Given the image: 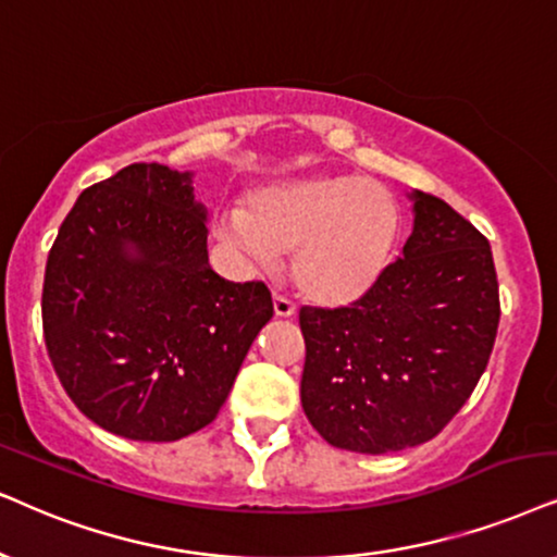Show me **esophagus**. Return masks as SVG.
Returning <instances> with one entry per match:
<instances>
[{"label":"esophagus","instance_id":"1","mask_svg":"<svg viewBox=\"0 0 557 557\" xmlns=\"http://www.w3.org/2000/svg\"><path fill=\"white\" fill-rule=\"evenodd\" d=\"M272 306H274V315H280V319H290V315H295V306L285 298V295H274Z\"/></svg>","mask_w":557,"mask_h":557}]
</instances>
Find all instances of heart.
Returning <instances> with one entry per match:
<instances>
[{"mask_svg":"<svg viewBox=\"0 0 557 557\" xmlns=\"http://www.w3.org/2000/svg\"><path fill=\"white\" fill-rule=\"evenodd\" d=\"M218 236L262 264L293 251L295 287L323 306L360 298L383 277L404 231L398 197L351 174H308L255 187L218 215Z\"/></svg>","mask_w":557,"mask_h":557,"instance_id":"heart-1","label":"heart"}]
</instances>
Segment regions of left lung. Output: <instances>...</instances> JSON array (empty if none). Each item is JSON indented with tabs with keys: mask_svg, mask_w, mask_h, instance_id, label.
<instances>
[{
	"mask_svg": "<svg viewBox=\"0 0 557 557\" xmlns=\"http://www.w3.org/2000/svg\"><path fill=\"white\" fill-rule=\"evenodd\" d=\"M404 255L344 308H300V404L331 447L385 455L424 445L481 380L498 329L488 238L411 189Z\"/></svg>",
	"mask_w": 557,
	"mask_h": 557,
	"instance_id": "8db88e82",
	"label": "left lung"
}]
</instances>
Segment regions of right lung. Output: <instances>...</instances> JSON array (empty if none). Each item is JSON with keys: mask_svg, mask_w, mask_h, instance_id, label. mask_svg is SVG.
<instances>
[{"mask_svg": "<svg viewBox=\"0 0 557 557\" xmlns=\"http://www.w3.org/2000/svg\"><path fill=\"white\" fill-rule=\"evenodd\" d=\"M193 172L131 164L84 189L44 283V334L84 417L136 442H174L226 404L272 319L264 283L208 262V210Z\"/></svg>", "mask_w": 557, "mask_h": 557, "instance_id": "right-lung-1", "label": "right lung"}]
</instances>
